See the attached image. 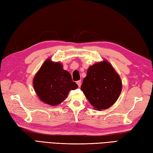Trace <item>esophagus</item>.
Returning <instances> with one entry per match:
<instances>
[{"mask_svg": "<svg viewBox=\"0 0 153 153\" xmlns=\"http://www.w3.org/2000/svg\"><path fill=\"white\" fill-rule=\"evenodd\" d=\"M76 83H77L78 86H79L80 87V85H81V81H80V80H78V81H76Z\"/></svg>", "mask_w": 153, "mask_h": 153, "instance_id": "obj_1", "label": "esophagus"}]
</instances>
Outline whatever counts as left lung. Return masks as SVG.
Wrapping results in <instances>:
<instances>
[{
    "instance_id": "obj_1",
    "label": "left lung",
    "mask_w": 153,
    "mask_h": 153,
    "mask_svg": "<svg viewBox=\"0 0 153 153\" xmlns=\"http://www.w3.org/2000/svg\"><path fill=\"white\" fill-rule=\"evenodd\" d=\"M81 90L95 109H106L117 101L122 82L112 66L104 60L88 68Z\"/></svg>"
}]
</instances>
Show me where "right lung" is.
Masks as SVG:
<instances>
[{
    "label": "right lung",
    "mask_w": 153,
    "mask_h": 153,
    "mask_svg": "<svg viewBox=\"0 0 153 153\" xmlns=\"http://www.w3.org/2000/svg\"><path fill=\"white\" fill-rule=\"evenodd\" d=\"M33 86L39 99L51 106L62 102L69 91L78 87L71 74L63 70L62 65L50 59L46 60L34 76Z\"/></svg>",
    "instance_id": "right-lung-1"
}]
</instances>
